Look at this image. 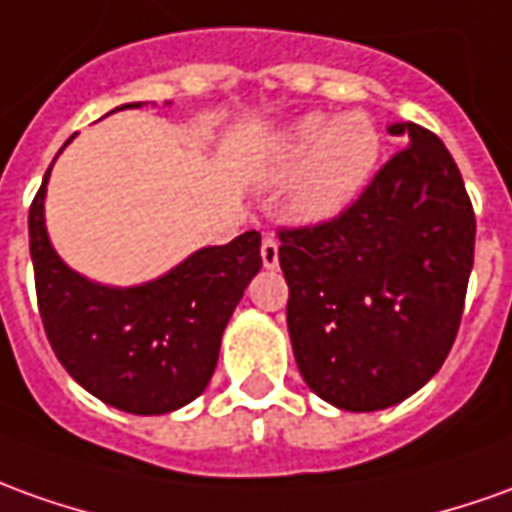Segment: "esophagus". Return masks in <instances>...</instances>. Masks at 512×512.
Instances as JSON below:
<instances>
[{
    "label": "esophagus",
    "mask_w": 512,
    "mask_h": 512,
    "mask_svg": "<svg viewBox=\"0 0 512 512\" xmlns=\"http://www.w3.org/2000/svg\"><path fill=\"white\" fill-rule=\"evenodd\" d=\"M262 262L264 267H278V239L273 234H267L262 239Z\"/></svg>",
    "instance_id": "obj_1"
}]
</instances>
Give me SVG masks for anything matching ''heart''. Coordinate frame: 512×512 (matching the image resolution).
<instances>
[{
    "mask_svg": "<svg viewBox=\"0 0 512 512\" xmlns=\"http://www.w3.org/2000/svg\"><path fill=\"white\" fill-rule=\"evenodd\" d=\"M382 133L368 114L306 116L278 142L267 175L287 181L303 172L290 195L292 220L323 222L357 200L376 172Z\"/></svg>",
    "mask_w": 512,
    "mask_h": 512,
    "instance_id": "heart-1",
    "label": "heart"
}]
</instances>
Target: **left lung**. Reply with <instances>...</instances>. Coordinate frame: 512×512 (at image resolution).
<instances>
[{
	"instance_id": "obj_1",
	"label": "left lung",
	"mask_w": 512,
	"mask_h": 512,
	"mask_svg": "<svg viewBox=\"0 0 512 512\" xmlns=\"http://www.w3.org/2000/svg\"><path fill=\"white\" fill-rule=\"evenodd\" d=\"M390 133L407 147L348 209L278 231L298 370L348 412L393 407L438 373L474 267L477 220L446 144L415 122Z\"/></svg>"
}]
</instances>
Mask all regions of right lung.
<instances>
[{"label":"right lung","instance_id":"add662e5","mask_svg":"<svg viewBox=\"0 0 512 512\" xmlns=\"http://www.w3.org/2000/svg\"><path fill=\"white\" fill-rule=\"evenodd\" d=\"M49 169L30 206V256L55 357L80 387L122 412L164 415L195 401L217 368L222 331L262 267V234L245 231L228 245L200 248L139 287L94 284L66 267L49 242Z\"/></svg>","mask_w":512,"mask_h":512}]
</instances>
